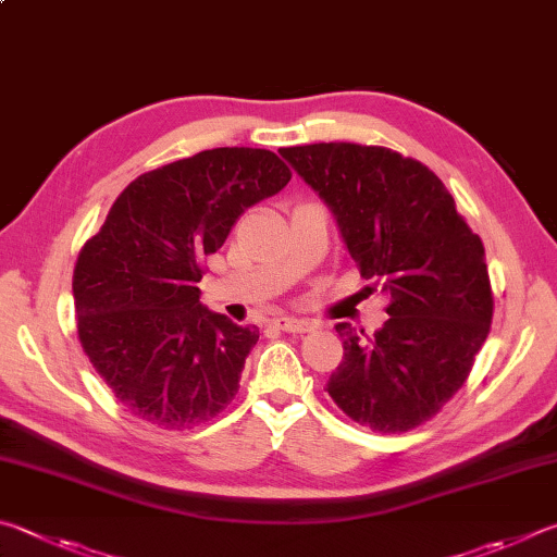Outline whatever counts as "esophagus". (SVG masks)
<instances>
[{"instance_id": "1", "label": "esophagus", "mask_w": 557, "mask_h": 557, "mask_svg": "<svg viewBox=\"0 0 557 557\" xmlns=\"http://www.w3.org/2000/svg\"><path fill=\"white\" fill-rule=\"evenodd\" d=\"M273 325H276L278 330H284V333H308V330H313V323H310V320H298L290 315L273 318Z\"/></svg>"}]
</instances>
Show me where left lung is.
<instances>
[{"mask_svg": "<svg viewBox=\"0 0 557 557\" xmlns=\"http://www.w3.org/2000/svg\"><path fill=\"white\" fill-rule=\"evenodd\" d=\"M278 153L333 210L367 288L388 296L374 335L335 325L345 357L325 392L359 425L411 431L460 392L490 335L484 244L421 161L347 141Z\"/></svg>", "mask_w": 557, "mask_h": 557, "instance_id": "1", "label": "left lung"}]
</instances>
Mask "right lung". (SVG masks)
Returning a JSON list of instances; mask_svg holds the SVG:
<instances>
[{
	"label": "right lung",
	"instance_id": "add662e5",
	"mask_svg": "<svg viewBox=\"0 0 557 557\" xmlns=\"http://www.w3.org/2000/svg\"><path fill=\"white\" fill-rule=\"evenodd\" d=\"M288 181L273 151H200L132 181L85 242L73 271L77 337L126 411L185 431L239 392L259 330L200 306L202 263L244 210Z\"/></svg>",
	"mask_w": 557,
	"mask_h": 557
}]
</instances>
